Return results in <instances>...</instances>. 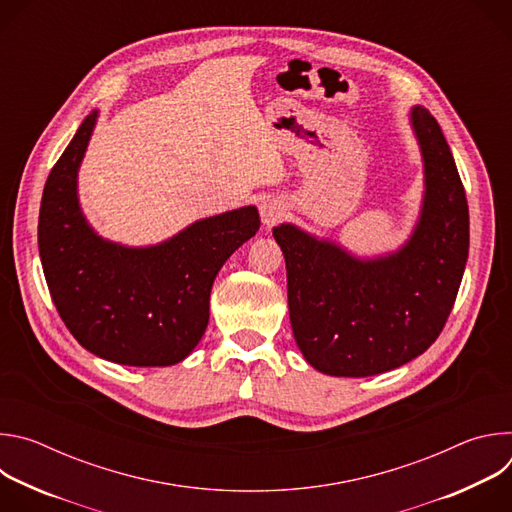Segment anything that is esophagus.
Here are the masks:
<instances>
[{
    "label": "esophagus",
    "instance_id": "1",
    "mask_svg": "<svg viewBox=\"0 0 512 512\" xmlns=\"http://www.w3.org/2000/svg\"><path fill=\"white\" fill-rule=\"evenodd\" d=\"M259 214H261V223L265 229H271L275 227L277 223H281L285 214H287V208H285V202L277 196H263L259 200Z\"/></svg>",
    "mask_w": 512,
    "mask_h": 512
}]
</instances>
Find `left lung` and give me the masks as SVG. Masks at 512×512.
Listing matches in <instances>:
<instances>
[{
	"label": "left lung",
	"instance_id": "8db88e82",
	"mask_svg": "<svg viewBox=\"0 0 512 512\" xmlns=\"http://www.w3.org/2000/svg\"><path fill=\"white\" fill-rule=\"evenodd\" d=\"M409 121L423 162V200L397 251L356 257L291 223L273 229L296 344L330 377H373L423 354L458 296L470 247L466 192L435 117L415 105Z\"/></svg>",
	"mask_w": 512,
	"mask_h": 512
}]
</instances>
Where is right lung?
I'll return each mask as SVG.
<instances>
[{
  "mask_svg": "<svg viewBox=\"0 0 512 512\" xmlns=\"http://www.w3.org/2000/svg\"><path fill=\"white\" fill-rule=\"evenodd\" d=\"M97 119V109L85 117L46 180L38 221L44 277L83 348L127 367H170L200 342L214 277L259 231V212L241 206L200 218L148 247L103 239L79 202V168Z\"/></svg>",
  "mask_w": 512,
  "mask_h": 512,
  "instance_id": "obj_1",
  "label": "right lung"
}]
</instances>
